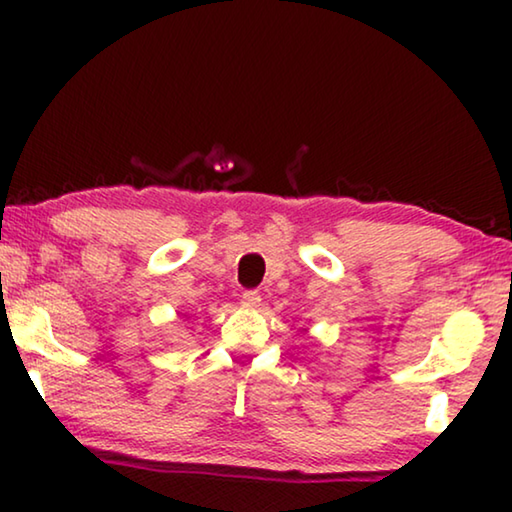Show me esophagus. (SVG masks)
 <instances>
[{"label": "esophagus", "mask_w": 512, "mask_h": 512, "mask_svg": "<svg viewBox=\"0 0 512 512\" xmlns=\"http://www.w3.org/2000/svg\"><path fill=\"white\" fill-rule=\"evenodd\" d=\"M241 305L246 309H259L262 307V296H259V291H246L244 296H241Z\"/></svg>", "instance_id": "1"}]
</instances>
